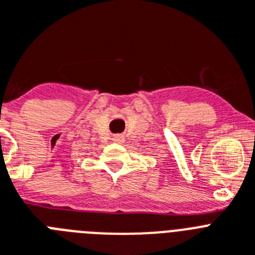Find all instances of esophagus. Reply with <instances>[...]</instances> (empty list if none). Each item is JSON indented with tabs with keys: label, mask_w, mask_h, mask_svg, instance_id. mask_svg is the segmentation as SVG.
<instances>
[{
	"label": "esophagus",
	"mask_w": 255,
	"mask_h": 255,
	"mask_svg": "<svg viewBox=\"0 0 255 255\" xmlns=\"http://www.w3.org/2000/svg\"><path fill=\"white\" fill-rule=\"evenodd\" d=\"M113 140L116 143H123L125 140V136H124V134H116V135H113Z\"/></svg>",
	"instance_id": "34e87169"
}]
</instances>
